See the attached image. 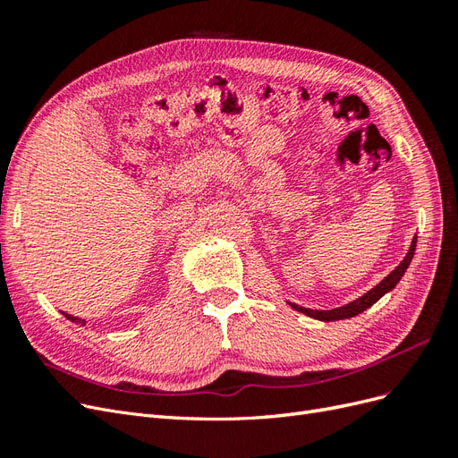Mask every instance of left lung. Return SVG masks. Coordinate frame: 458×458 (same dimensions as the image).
<instances>
[{"label": "left lung", "mask_w": 458, "mask_h": 458, "mask_svg": "<svg viewBox=\"0 0 458 458\" xmlns=\"http://www.w3.org/2000/svg\"><path fill=\"white\" fill-rule=\"evenodd\" d=\"M414 250H417V237L412 239V242L409 246V252L403 258V261H401L399 266L390 275L384 276V279L377 286L370 288L369 293H365L361 298H357V300H353L350 303H345V306H342V308H335V310H310V308H301V306H298V303H293V301H288V306L293 308V310H296V311H300V313H303V315L311 317V318H317V321H327V323L328 321H340V318L355 317L359 313H363L365 310H369L370 306H374V303H377L384 294H387V293H390V290H394L397 286V283L401 281V276L405 275L407 267L411 266V259L414 256Z\"/></svg>", "instance_id": "1"}]
</instances>
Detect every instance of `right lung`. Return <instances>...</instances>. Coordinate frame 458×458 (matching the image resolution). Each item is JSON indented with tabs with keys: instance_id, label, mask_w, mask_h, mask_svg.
I'll return each mask as SVG.
<instances>
[{
	"instance_id": "obj_1",
	"label": "right lung",
	"mask_w": 458,
	"mask_h": 458,
	"mask_svg": "<svg viewBox=\"0 0 458 458\" xmlns=\"http://www.w3.org/2000/svg\"><path fill=\"white\" fill-rule=\"evenodd\" d=\"M63 315L68 318V321H72V323H76V325H86V321L84 318H80V317H74V315H68V313H64L63 311Z\"/></svg>"
}]
</instances>
